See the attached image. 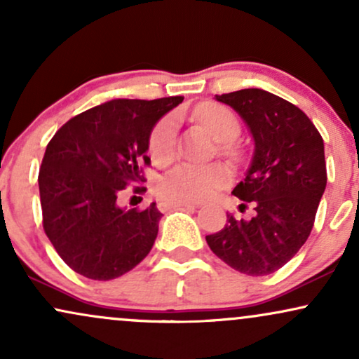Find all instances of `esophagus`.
<instances>
[{
    "instance_id": "34e87169",
    "label": "esophagus",
    "mask_w": 359,
    "mask_h": 359,
    "mask_svg": "<svg viewBox=\"0 0 359 359\" xmlns=\"http://www.w3.org/2000/svg\"><path fill=\"white\" fill-rule=\"evenodd\" d=\"M161 210H171V208H200L198 203H189V201H178V203H172V201H166L159 205Z\"/></svg>"
}]
</instances>
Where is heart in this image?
Here are the masks:
<instances>
[{
  "instance_id": "heart-1",
  "label": "heart",
  "mask_w": 359,
  "mask_h": 359,
  "mask_svg": "<svg viewBox=\"0 0 359 359\" xmlns=\"http://www.w3.org/2000/svg\"><path fill=\"white\" fill-rule=\"evenodd\" d=\"M194 118L218 141H231L238 133V118L231 109L218 103H203L194 109ZM175 121L166 118L159 121L149 136V153L156 163L170 161L175 154ZM226 151H231L224 144ZM228 180V171L223 166L178 165L163 175L156 183V193L166 201H200L210 196Z\"/></svg>"
}]
</instances>
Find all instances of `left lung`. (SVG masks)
I'll use <instances>...</instances> for the list:
<instances>
[{"instance_id":"1","label":"left lung","mask_w":359,"mask_h":359,"mask_svg":"<svg viewBox=\"0 0 359 359\" xmlns=\"http://www.w3.org/2000/svg\"><path fill=\"white\" fill-rule=\"evenodd\" d=\"M216 100L236 109L253 135V161L233 194L251 203L255 216L228 215L206 243L236 271L266 276L285 266L311 233L328 180L325 143L298 106L273 93L248 88Z\"/></svg>"}]
</instances>
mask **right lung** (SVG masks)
I'll list each match as a JSON object with an SVG mask.
<instances>
[{
  "mask_svg": "<svg viewBox=\"0 0 359 359\" xmlns=\"http://www.w3.org/2000/svg\"><path fill=\"white\" fill-rule=\"evenodd\" d=\"M183 100L108 101L66 121L48 143L38 175L43 228L73 271L114 280L151 251L163 216L156 203L121 210L116 200L144 181L153 126Z\"/></svg>",
  "mask_w": 359,
  "mask_h": 359,
  "instance_id": "add662e5",
  "label": "right lung"
}]
</instances>
